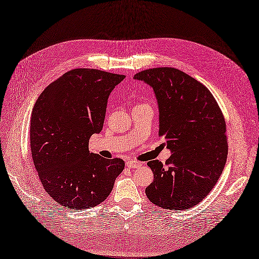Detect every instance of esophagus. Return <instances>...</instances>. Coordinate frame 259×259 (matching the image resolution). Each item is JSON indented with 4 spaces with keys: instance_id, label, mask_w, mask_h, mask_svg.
Wrapping results in <instances>:
<instances>
[{
    "instance_id": "34e87169",
    "label": "esophagus",
    "mask_w": 259,
    "mask_h": 259,
    "mask_svg": "<svg viewBox=\"0 0 259 259\" xmlns=\"http://www.w3.org/2000/svg\"><path fill=\"white\" fill-rule=\"evenodd\" d=\"M126 165L129 167V168H137V167H140L142 165L141 162H138V161H133V160H127L126 161Z\"/></svg>"
}]
</instances>
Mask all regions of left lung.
I'll return each mask as SVG.
<instances>
[{
  "label": "left lung",
  "mask_w": 259,
  "mask_h": 259,
  "mask_svg": "<svg viewBox=\"0 0 259 259\" xmlns=\"http://www.w3.org/2000/svg\"><path fill=\"white\" fill-rule=\"evenodd\" d=\"M155 92L159 108V136H164L171 156L165 164L151 160L154 181L145 192L152 204L169 210L192 208L209 194L227 158L226 123L209 90L192 76L170 67L143 70L135 75Z\"/></svg>",
  "instance_id": "obj_1"
}]
</instances>
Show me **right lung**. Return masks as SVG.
Masks as SVG:
<instances>
[{
  "label": "right lung",
  "instance_id": "right-lung-1",
  "mask_svg": "<svg viewBox=\"0 0 259 259\" xmlns=\"http://www.w3.org/2000/svg\"><path fill=\"white\" fill-rule=\"evenodd\" d=\"M123 79L97 69H72L48 85L35 102L30 130L34 165L46 192L67 209L102 203L124 167L121 159L89 150L90 138L102 130L109 96Z\"/></svg>",
  "mask_w": 259,
  "mask_h": 259
}]
</instances>
